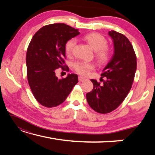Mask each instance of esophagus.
Here are the masks:
<instances>
[{"label":"esophagus","mask_w":155,"mask_h":155,"mask_svg":"<svg viewBox=\"0 0 155 155\" xmlns=\"http://www.w3.org/2000/svg\"><path fill=\"white\" fill-rule=\"evenodd\" d=\"M85 80V78H83L82 77H78V81H80V82H83V81H84Z\"/></svg>","instance_id":"obj_1"}]
</instances>
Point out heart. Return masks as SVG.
I'll return each instance as SVG.
<instances>
[{
	"mask_svg": "<svg viewBox=\"0 0 155 155\" xmlns=\"http://www.w3.org/2000/svg\"><path fill=\"white\" fill-rule=\"evenodd\" d=\"M83 40L87 41L94 51H95V56L100 64H104L109 61L111 51L107 46V40L103 35L98 33H91L84 35ZM75 45L76 40L74 38L66 41L65 44V51L68 55H70L72 53ZM73 68L79 74L87 76L91 70L95 68V64L92 62L77 61L73 65Z\"/></svg>",
	"mask_w": 155,
	"mask_h": 155,
	"instance_id": "b5f03b06",
	"label": "heart"
}]
</instances>
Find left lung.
Returning a JSON list of instances; mask_svg holds the SVG:
<instances>
[{"label": "left lung", "mask_w": 155, "mask_h": 155, "mask_svg": "<svg viewBox=\"0 0 155 155\" xmlns=\"http://www.w3.org/2000/svg\"><path fill=\"white\" fill-rule=\"evenodd\" d=\"M109 35L114 52L101 74V78H107L102 85L91 79L94 88L86 94L89 105L100 114L111 112L122 103L132 87L137 70L135 51L127 37L115 31H109Z\"/></svg>", "instance_id": "obj_1"}]
</instances>
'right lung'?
Listing matches in <instances>:
<instances>
[{
    "instance_id": "add662e5",
    "label": "right lung",
    "mask_w": 155,
    "mask_h": 155,
    "mask_svg": "<svg viewBox=\"0 0 155 155\" xmlns=\"http://www.w3.org/2000/svg\"><path fill=\"white\" fill-rule=\"evenodd\" d=\"M79 33L67 25L56 23L44 26L33 35L26 57L27 79L41 105L48 108L59 105L78 83L77 74H68L59 79L55 70L64 66L66 41Z\"/></svg>"
}]
</instances>
